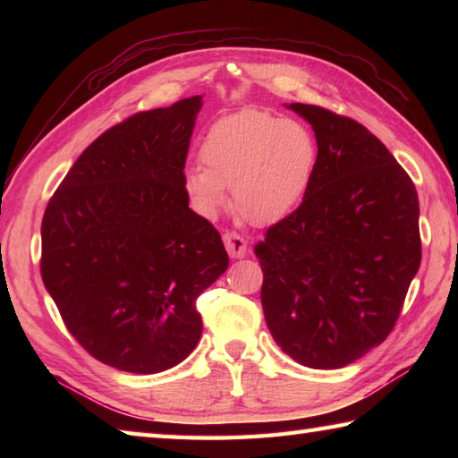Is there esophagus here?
<instances>
[{"label":"esophagus","mask_w":458,"mask_h":458,"mask_svg":"<svg viewBox=\"0 0 458 458\" xmlns=\"http://www.w3.org/2000/svg\"><path fill=\"white\" fill-rule=\"evenodd\" d=\"M224 246H226L230 258H244L248 251V242L238 232H224Z\"/></svg>","instance_id":"obj_1"}]
</instances>
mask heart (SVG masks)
<instances>
[{
    "label": "heart",
    "instance_id": "b5f03b06",
    "mask_svg": "<svg viewBox=\"0 0 458 458\" xmlns=\"http://www.w3.org/2000/svg\"><path fill=\"white\" fill-rule=\"evenodd\" d=\"M318 145L305 123L264 110H244L210 125L200 143V165L182 184L204 216L232 202L242 220L269 226L293 212L315 177Z\"/></svg>",
    "mask_w": 458,
    "mask_h": 458
}]
</instances>
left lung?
Wrapping results in <instances>:
<instances>
[{
  "label": "left lung",
  "instance_id": "8db88e82",
  "mask_svg": "<svg viewBox=\"0 0 458 458\" xmlns=\"http://www.w3.org/2000/svg\"><path fill=\"white\" fill-rule=\"evenodd\" d=\"M313 125L315 177L303 202L254 254L271 336L295 362L344 368L382 344L421 264L415 184L374 133L320 106L289 104Z\"/></svg>",
  "mask_w": 458,
  "mask_h": 458
}]
</instances>
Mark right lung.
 <instances>
[{
    "instance_id": "1",
    "label": "right lung",
    "mask_w": 458,
    "mask_h": 458,
    "mask_svg": "<svg viewBox=\"0 0 458 458\" xmlns=\"http://www.w3.org/2000/svg\"><path fill=\"white\" fill-rule=\"evenodd\" d=\"M200 106L192 96L106 130L47 204L45 287L76 343L122 372L182 362L202 333L197 299L228 267L182 184Z\"/></svg>"
}]
</instances>
